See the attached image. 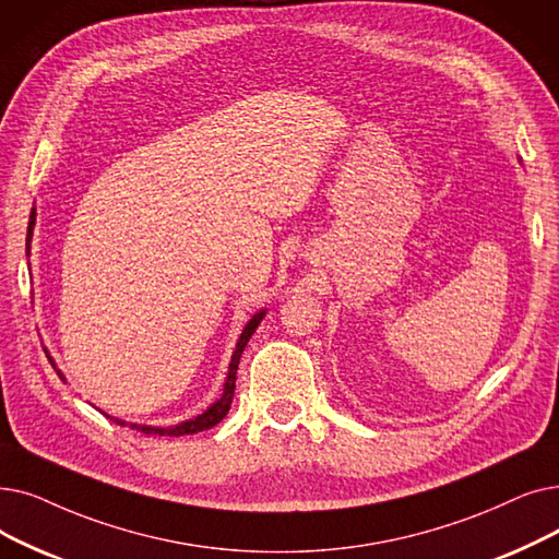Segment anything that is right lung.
<instances>
[{
    "instance_id": "add662e5",
    "label": "right lung",
    "mask_w": 559,
    "mask_h": 559,
    "mask_svg": "<svg viewBox=\"0 0 559 559\" xmlns=\"http://www.w3.org/2000/svg\"><path fill=\"white\" fill-rule=\"evenodd\" d=\"M34 224H36V207L32 210L29 214V228H27V255H29V241H32V235H34ZM264 318V310L255 312L253 318L249 320V324L245 326V331H241L239 340H237V347L233 352V358H230V368H228V377H226V383H224V395L216 400L205 414L191 418L187 423H180L176 427H151V425H130L132 429L141 431V433H159V436H185V433H199V431H205L214 425H219L226 414L230 411V404H233V395H235V379H237V366H239V358H241V352H245L249 337L253 335V331L258 329V324L262 322ZM57 374L63 379V374L57 370ZM107 416V414H105ZM111 418V416H109ZM116 425H126V420H118V418H111Z\"/></svg>"
}]
</instances>
